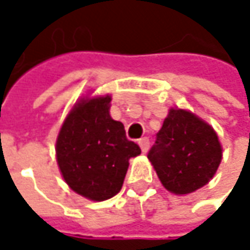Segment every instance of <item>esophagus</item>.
Instances as JSON below:
<instances>
[{"label":"esophagus","mask_w":250,"mask_h":250,"mask_svg":"<svg viewBox=\"0 0 250 250\" xmlns=\"http://www.w3.org/2000/svg\"><path fill=\"white\" fill-rule=\"evenodd\" d=\"M139 146H140V149H142V152L145 153V152H147V149H149V139L147 137H142V139H139Z\"/></svg>","instance_id":"34e87169"}]
</instances>
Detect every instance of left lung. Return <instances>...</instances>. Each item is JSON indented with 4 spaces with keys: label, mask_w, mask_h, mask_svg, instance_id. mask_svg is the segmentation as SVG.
<instances>
[{
    "label": "left lung",
    "mask_w": 250,
    "mask_h": 250,
    "mask_svg": "<svg viewBox=\"0 0 250 250\" xmlns=\"http://www.w3.org/2000/svg\"><path fill=\"white\" fill-rule=\"evenodd\" d=\"M223 147L216 130L191 113L172 107L147 159L162 185L175 195L191 194L216 175Z\"/></svg>",
    "instance_id": "1"
}]
</instances>
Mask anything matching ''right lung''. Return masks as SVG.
<instances>
[{
  "label": "right lung",
  "instance_id": "add662e5",
  "mask_svg": "<svg viewBox=\"0 0 250 250\" xmlns=\"http://www.w3.org/2000/svg\"><path fill=\"white\" fill-rule=\"evenodd\" d=\"M111 95L81 97L61 125L56 161L65 182L76 194L104 201L123 187L130 158L140 147L125 137V125L110 116Z\"/></svg>",
  "mask_w": 250,
  "mask_h": 250
}]
</instances>
